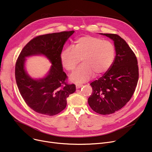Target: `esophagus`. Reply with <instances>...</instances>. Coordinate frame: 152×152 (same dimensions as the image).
Here are the masks:
<instances>
[{
  "instance_id": "34e87169",
  "label": "esophagus",
  "mask_w": 152,
  "mask_h": 152,
  "mask_svg": "<svg viewBox=\"0 0 152 152\" xmlns=\"http://www.w3.org/2000/svg\"><path fill=\"white\" fill-rule=\"evenodd\" d=\"M83 86V85H82V84H76V88L77 89L81 88V87H82Z\"/></svg>"
}]
</instances>
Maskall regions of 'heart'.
I'll return each instance as SVG.
<instances>
[{"label":"heart","mask_w":152,"mask_h":152,"mask_svg":"<svg viewBox=\"0 0 152 152\" xmlns=\"http://www.w3.org/2000/svg\"><path fill=\"white\" fill-rule=\"evenodd\" d=\"M115 47L110 41L99 37L84 36L77 38L75 47H66L60 53L63 66L73 71L82 60L83 64L71 75L76 83L86 82L93 76L102 75L112 66L115 58Z\"/></svg>","instance_id":"heart-1"}]
</instances>
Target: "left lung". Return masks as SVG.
I'll use <instances>...</instances> for the list:
<instances>
[{"instance_id":"left-lung-1","label":"left lung","mask_w":152,"mask_h":152,"mask_svg":"<svg viewBox=\"0 0 152 152\" xmlns=\"http://www.w3.org/2000/svg\"><path fill=\"white\" fill-rule=\"evenodd\" d=\"M101 34L114 41L116 56L109 70L91 83L93 92L88 103L95 112L109 115L131 99L138 83L139 67L136 56L123 38L115 34Z\"/></svg>"}]
</instances>
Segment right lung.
Returning a JSON list of instances; mask_svg holds the SVG:
<instances>
[{
  "mask_svg": "<svg viewBox=\"0 0 152 152\" xmlns=\"http://www.w3.org/2000/svg\"><path fill=\"white\" fill-rule=\"evenodd\" d=\"M75 31H62L38 36L23 47L15 65V79L20 93L26 104L36 112L53 116L66 108V99L76 91L74 84L67 83L68 76L63 71L60 53L64 44ZM44 54L52 63L49 74L34 80L24 69L25 58Z\"/></svg>",
  "mask_w": 152,
  "mask_h": 152,
  "instance_id": "1",
  "label": "right lung"
}]
</instances>
